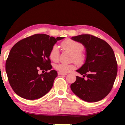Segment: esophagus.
I'll return each instance as SVG.
<instances>
[{
  "label": "esophagus",
  "mask_w": 125,
  "mask_h": 125,
  "mask_svg": "<svg viewBox=\"0 0 125 125\" xmlns=\"http://www.w3.org/2000/svg\"><path fill=\"white\" fill-rule=\"evenodd\" d=\"M58 74H59V76H60V75H66L67 74V73H62V72H58Z\"/></svg>",
  "instance_id": "1"
}]
</instances>
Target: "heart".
Masks as SVG:
<instances>
[{
	"label": "heart",
	"mask_w": 125,
	"mask_h": 125,
	"mask_svg": "<svg viewBox=\"0 0 125 125\" xmlns=\"http://www.w3.org/2000/svg\"><path fill=\"white\" fill-rule=\"evenodd\" d=\"M61 47L64 50L69 51L73 53V60L77 63L83 62L85 60V55L81 51L83 49V45L81 42L72 39H66L61 43ZM59 57V49L57 45H54L49 52V58L51 60L57 61ZM75 66L73 64H59L55 66V68L62 73L69 72L74 69Z\"/></svg>",
	"instance_id": "1"
}]
</instances>
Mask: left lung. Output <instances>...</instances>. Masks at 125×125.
I'll list each match as a JSON object with an SVG mask.
<instances>
[{
	"label": "left lung",
	"instance_id": "1",
	"mask_svg": "<svg viewBox=\"0 0 125 125\" xmlns=\"http://www.w3.org/2000/svg\"><path fill=\"white\" fill-rule=\"evenodd\" d=\"M72 39L81 42L86 48L85 62L76 71L86 79L76 76V81L71 85V90L85 101H99L110 93L117 77L114 51L105 41L91 35H80Z\"/></svg>",
	"mask_w": 125,
	"mask_h": 125
}]
</instances>
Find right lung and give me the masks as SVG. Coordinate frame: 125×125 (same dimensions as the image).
Returning a JSON list of instances; mask_svg holds the SVG:
<instances>
[{
	"label": "right lung",
	"mask_w": 125,
	"mask_h": 125,
	"mask_svg": "<svg viewBox=\"0 0 125 125\" xmlns=\"http://www.w3.org/2000/svg\"><path fill=\"white\" fill-rule=\"evenodd\" d=\"M64 38L35 34L13 46L6 60V71L11 88L19 96L36 100L51 89L57 72L51 70L49 52L57 41ZM39 70L46 72L39 75Z\"/></svg>",
	"instance_id": "right-lung-1"
}]
</instances>
